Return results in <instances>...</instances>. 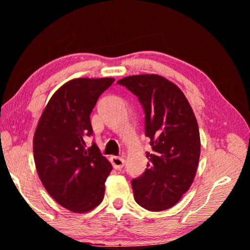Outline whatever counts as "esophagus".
I'll list each match as a JSON object with an SVG mask.
<instances>
[{"label":"esophagus","instance_id":"1","mask_svg":"<svg viewBox=\"0 0 250 250\" xmlns=\"http://www.w3.org/2000/svg\"><path fill=\"white\" fill-rule=\"evenodd\" d=\"M110 161H111L112 167H115L116 170H120V168L125 167V158H122V156H111V158H110Z\"/></svg>","mask_w":250,"mask_h":250}]
</instances>
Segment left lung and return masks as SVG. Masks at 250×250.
Segmentation results:
<instances>
[{"label":"left lung","instance_id":"left-lung-1","mask_svg":"<svg viewBox=\"0 0 250 250\" xmlns=\"http://www.w3.org/2000/svg\"><path fill=\"white\" fill-rule=\"evenodd\" d=\"M139 98L152 152L147 167L132 180L134 198L149 210L171 208L188 191L201 154L195 115L183 92L160 75H134L118 82Z\"/></svg>","mask_w":250,"mask_h":250}]
</instances>
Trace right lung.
<instances>
[{
    "label": "right lung",
    "instance_id": "right-lung-1",
    "mask_svg": "<svg viewBox=\"0 0 250 250\" xmlns=\"http://www.w3.org/2000/svg\"><path fill=\"white\" fill-rule=\"evenodd\" d=\"M113 78H76L62 84L46 104L33 139L34 161L48 194L74 213L94 209L104 200L112 170L92 134L90 113Z\"/></svg>",
    "mask_w": 250,
    "mask_h": 250
}]
</instances>
